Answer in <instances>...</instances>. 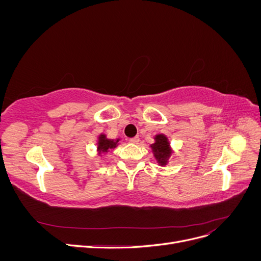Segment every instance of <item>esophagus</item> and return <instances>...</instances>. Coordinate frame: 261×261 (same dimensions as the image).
<instances>
[{
	"label": "esophagus",
	"mask_w": 261,
	"mask_h": 261,
	"mask_svg": "<svg viewBox=\"0 0 261 261\" xmlns=\"http://www.w3.org/2000/svg\"><path fill=\"white\" fill-rule=\"evenodd\" d=\"M129 141L132 144H135V145H137V144H139V137L138 136H136V137H134V138H130L129 139Z\"/></svg>",
	"instance_id": "1"
}]
</instances>
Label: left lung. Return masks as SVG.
Segmentation results:
<instances>
[{"label": "left lung", "instance_id": "obj_1", "mask_svg": "<svg viewBox=\"0 0 261 261\" xmlns=\"http://www.w3.org/2000/svg\"><path fill=\"white\" fill-rule=\"evenodd\" d=\"M150 147L152 149L153 155L158 163L160 165H167L172 154V149L170 147L168 137L163 134H159L154 137V144Z\"/></svg>", "mask_w": 261, "mask_h": 261}]
</instances>
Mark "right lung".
Returning <instances> with one entry per match:
<instances>
[{"label":"right lung","instance_id":"obj_1","mask_svg":"<svg viewBox=\"0 0 261 261\" xmlns=\"http://www.w3.org/2000/svg\"><path fill=\"white\" fill-rule=\"evenodd\" d=\"M118 141H120V138L117 139H108L105 134H101L99 136V140H98V151L99 153L102 152H109L110 149H114L117 145Z\"/></svg>","mask_w":261,"mask_h":261}]
</instances>
